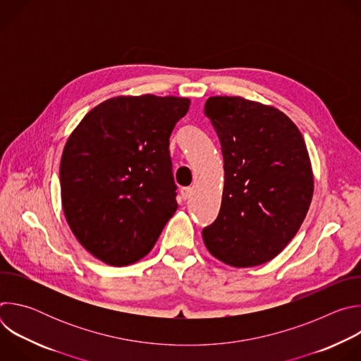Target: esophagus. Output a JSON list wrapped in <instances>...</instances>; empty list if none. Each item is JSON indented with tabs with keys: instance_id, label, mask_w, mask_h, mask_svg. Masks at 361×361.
Wrapping results in <instances>:
<instances>
[{
	"instance_id": "obj_1",
	"label": "esophagus",
	"mask_w": 361,
	"mask_h": 361,
	"mask_svg": "<svg viewBox=\"0 0 361 361\" xmlns=\"http://www.w3.org/2000/svg\"><path fill=\"white\" fill-rule=\"evenodd\" d=\"M180 195L183 200H188L192 195V187H183L180 190Z\"/></svg>"
}]
</instances>
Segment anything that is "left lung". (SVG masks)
I'll return each instance as SVG.
<instances>
[{
    "label": "left lung",
    "instance_id": "obj_1",
    "mask_svg": "<svg viewBox=\"0 0 361 361\" xmlns=\"http://www.w3.org/2000/svg\"><path fill=\"white\" fill-rule=\"evenodd\" d=\"M204 113L220 138L224 190L207 250L233 267L264 264L293 240L314 190L297 126L280 110L243 97H210Z\"/></svg>",
    "mask_w": 361,
    "mask_h": 361
}]
</instances>
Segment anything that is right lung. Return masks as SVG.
I'll use <instances>...</instances> for the list:
<instances>
[{
	"instance_id": "add662e5",
	"label": "right lung",
	"mask_w": 361,
	"mask_h": 361,
	"mask_svg": "<svg viewBox=\"0 0 361 361\" xmlns=\"http://www.w3.org/2000/svg\"><path fill=\"white\" fill-rule=\"evenodd\" d=\"M190 107L181 97H114L67 140L60 166L67 223L95 259L123 267L145 257L176 213L170 135Z\"/></svg>"
}]
</instances>
